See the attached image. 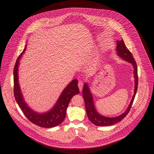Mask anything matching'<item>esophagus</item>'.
I'll return each instance as SVG.
<instances>
[{
    "mask_svg": "<svg viewBox=\"0 0 154 154\" xmlns=\"http://www.w3.org/2000/svg\"><path fill=\"white\" fill-rule=\"evenodd\" d=\"M78 86H79V89H80L81 92L82 89V87H83V82L82 81H79V84H78Z\"/></svg>",
    "mask_w": 154,
    "mask_h": 154,
    "instance_id": "1",
    "label": "esophagus"
}]
</instances>
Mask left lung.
Listing matches in <instances>:
<instances>
[{"instance_id":"1","label":"left lung","mask_w":154,"mask_h":154,"mask_svg":"<svg viewBox=\"0 0 154 154\" xmlns=\"http://www.w3.org/2000/svg\"><path fill=\"white\" fill-rule=\"evenodd\" d=\"M116 52L117 55L122 59L131 63L133 68V74L134 78V95H133L132 100L130 102L129 106L127 109L125 110L124 112L117 117H107L103 116L102 114H99L96 110L94 101V98L92 94L90 91L88 84L85 82L84 85L83 90H82V97L84 98L87 114L90 121L96 126H110L112 125L115 124L119 122L124 118L126 115L129 112L131 108L133 100L134 99L135 95L137 92V85H138V75H137V68L136 63L133 58L132 54L129 50L127 48L124 43V40L122 39L119 41L117 40V48Z\"/></svg>"}]
</instances>
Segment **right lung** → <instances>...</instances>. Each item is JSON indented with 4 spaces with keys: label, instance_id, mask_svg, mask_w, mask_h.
Here are the masks:
<instances>
[{
    "label": "right lung",
    "instance_id": "obj_1",
    "mask_svg": "<svg viewBox=\"0 0 154 154\" xmlns=\"http://www.w3.org/2000/svg\"><path fill=\"white\" fill-rule=\"evenodd\" d=\"M26 47V44L24 50L17 59L14 69V92L15 100L25 117L34 124L45 128L57 126L60 124L65 118L67 108L71 99L73 96L79 94L78 80L74 79L67 85L50 110L41 113L32 109L25 101L18 80L20 60Z\"/></svg>",
    "mask_w": 154,
    "mask_h": 154
}]
</instances>
